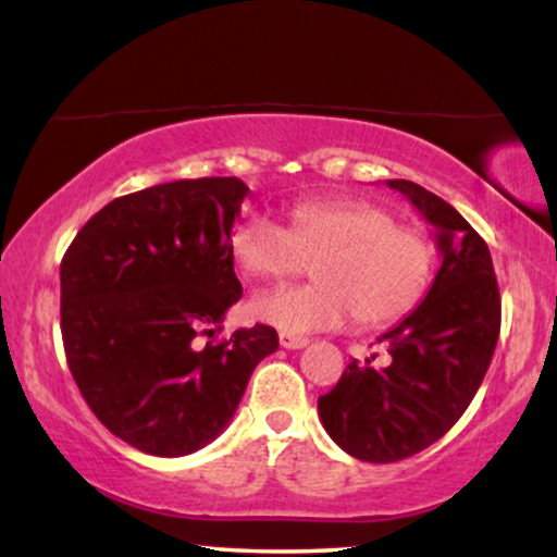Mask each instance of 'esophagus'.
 Here are the masks:
<instances>
[{"label":"esophagus","mask_w":557,"mask_h":557,"mask_svg":"<svg viewBox=\"0 0 557 557\" xmlns=\"http://www.w3.org/2000/svg\"><path fill=\"white\" fill-rule=\"evenodd\" d=\"M278 344L284 346V349H304V346L309 344V338L294 336V334H278Z\"/></svg>","instance_id":"34e87169"}]
</instances>
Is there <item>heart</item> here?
<instances>
[{"label": "heart", "instance_id": "1", "mask_svg": "<svg viewBox=\"0 0 557 557\" xmlns=\"http://www.w3.org/2000/svg\"><path fill=\"white\" fill-rule=\"evenodd\" d=\"M231 256L251 278H288L311 263L309 286L265 292L251 313L284 334L338 329L354 313L382 326L422 301L434 271V248L397 215L361 200H313L288 213V228L248 215L233 228Z\"/></svg>", "mask_w": 557, "mask_h": 557}]
</instances>
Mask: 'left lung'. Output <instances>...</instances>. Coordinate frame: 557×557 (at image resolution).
<instances>
[{
  "instance_id": "obj_1",
  "label": "left lung",
  "mask_w": 557,
  "mask_h": 557,
  "mask_svg": "<svg viewBox=\"0 0 557 557\" xmlns=\"http://www.w3.org/2000/svg\"><path fill=\"white\" fill-rule=\"evenodd\" d=\"M386 185L434 225L442 265L422 304L379 336L386 364L354 359L319 397L329 437L364 462H399L434 445L470 407L499 336L497 278L480 233L422 185Z\"/></svg>"
}]
</instances>
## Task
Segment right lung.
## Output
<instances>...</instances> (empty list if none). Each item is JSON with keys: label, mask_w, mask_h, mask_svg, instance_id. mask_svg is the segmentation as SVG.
<instances>
[{"label": "right lung", "mask_w": 557, "mask_h": 557, "mask_svg": "<svg viewBox=\"0 0 557 557\" xmlns=\"http://www.w3.org/2000/svg\"><path fill=\"white\" fill-rule=\"evenodd\" d=\"M248 193L238 178L152 185L104 206L64 253L70 372L95 417L140 453L183 457L213 442L278 349L265 324L213 342L244 294L231 231Z\"/></svg>", "instance_id": "obj_1"}]
</instances>
